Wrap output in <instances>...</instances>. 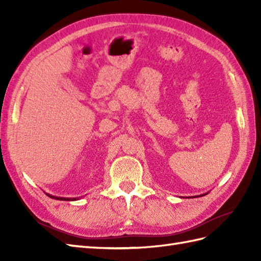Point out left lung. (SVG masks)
<instances>
[{
    "label": "left lung",
    "instance_id": "1",
    "mask_svg": "<svg viewBox=\"0 0 261 261\" xmlns=\"http://www.w3.org/2000/svg\"><path fill=\"white\" fill-rule=\"evenodd\" d=\"M203 195H205V194H203Z\"/></svg>",
    "mask_w": 261,
    "mask_h": 261
}]
</instances>
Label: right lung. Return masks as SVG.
I'll list each match as a JSON object with an SVG mask.
<instances>
[{"label": "right lung", "instance_id": "right-lung-1", "mask_svg": "<svg viewBox=\"0 0 261 261\" xmlns=\"http://www.w3.org/2000/svg\"><path fill=\"white\" fill-rule=\"evenodd\" d=\"M48 196H50V195H48ZM50 197H54L56 199H65V201H69V199H71V198H63V197H55V196H50Z\"/></svg>", "mask_w": 261, "mask_h": 261}]
</instances>
